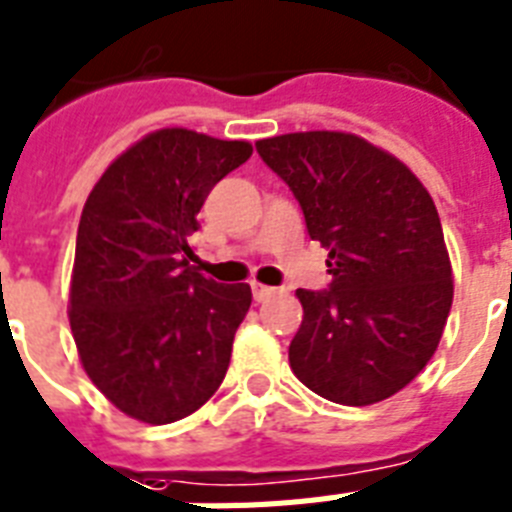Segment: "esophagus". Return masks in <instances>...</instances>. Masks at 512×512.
I'll use <instances>...</instances> for the list:
<instances>
[{"instance_id":"obj_1","label":"esophagus","mask_w":512,"mask_h":512,"mask_svg":"<svg viewBox=\"0 0 512 512\" xmlns=\"http://www.w3.org/2000/svg\"><path fill=\"white\" fill-rule=\"evenodd\" d=\"M251 290H253V301H259V303L269 301V298L277 293V287H266V285H259V282H253Z\"/></svg>"}]
</instances>
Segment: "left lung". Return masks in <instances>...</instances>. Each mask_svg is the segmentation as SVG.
Masks as SVG:
<instances>
[{"label": "left lung", "instance_id": "1", "mask_svg": "<svg viewBox=\"0 0 512 512\" xmlns=\"http://www.w3.org/2000/svg\"><path fill=\"white\" fill-rule=\"evenodd\" d=\"M329 251L327 290H298L290 369L340 405L400 392L439 345L453 269L437 206L403 162L358 135L287 133L256 143Z\"/></svg>", "mask_w": 512, "mask_h": 512}]
</instances>
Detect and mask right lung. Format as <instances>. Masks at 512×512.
<instances>
[{"instance_id":"obj_1","label":"right lung","mask_w":512,"mask_h":512,"mask_svg":"<svg viewBox=\"0 0 512 512\" xmlns=\"http://www.w3.org/2000/svg\"><path fill=\"white\" fill-rule=\"evenodd\" d=\"M251 154L246 141L156 130L83 206L70 329L91 382L138 421H180L225 379L251 287L206 280L188 238L209 190Z\"/></svg>"}]
</instances>
